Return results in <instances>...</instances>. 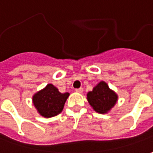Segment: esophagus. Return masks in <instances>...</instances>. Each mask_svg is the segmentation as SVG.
<instances>
[{
  "instance_id": "esophagus-1",
  "label": "esophagus",
  "mask_w": 153,
  "mask_h": 153,
  "mask_svg": "<svg viewBox=\"0 0 153 153\" xmlns=\"http://www.w3.org/2000/svg\"><path fill=\"white\" fill-rule=\"evenodd\" d=\"M83 91H84L83 88H79V89H76V90H75V91L78 93H82L83 92Z\"/></svg>"
}]
</instances>
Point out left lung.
Instances as JSON below:
<instances>
[{"mask_svg":"<svg viewBox=\"0 0 153 153\" xmlns=\"http://www.w3.org/2000/svg\"><path fill=\"white\" fill-rule=\"evenodd\" d=\"M118 95L105 81H101L87 93V101L97 113H108L118 102Z\"/></svg>","mask_w":153,"mask_h":153,"instance_id":"obj_1","label":"left lung"}]
</instances>
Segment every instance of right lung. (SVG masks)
<instances>
[{
  "instance_id": "obj_1",
  "label": "right lung",
  "mask_w": 153,
  "mask_h": 153,
  "mask_svg": "<svg viewBox=\"0 0 153 153\" xmlns=\"http://www.w3.org/2000/svg\"><path fill=\"white\" fill-rule=\"evenodd\" d=\"M68 97V92L61 93L52 84H48L34 94L32 102L40 116L51 118L62 113Z\"/></svg>"
}]
</instances>
